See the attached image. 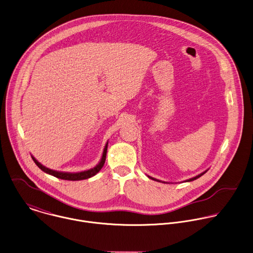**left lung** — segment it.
Wrapping results in <instances>:
<instances>
[{
    "label": "left lung",
    "instance_id": "8db88e82",
    "mask_svg": "<svg viewBox=\"0 0 253 253\" xmlns=\"http://www.w3.org/2000/svg\"><path fill=\"white\" fill-rule=\"evenodd\" d=\"M208 171V169L207 170H205V171H203V172H201L200 174H198V175H196V176H194V177H192V178H189V179H187V180H185V182H190V181H193V180H195V179H197V178H199L200 176H202L204 173H206ZM148 177L149 178H151V179H153V180H155V181H159V182H163V183H167V182H165V181H162V180H159V179H157V178H154V177H152V176H150V175H148Z\"/></svg>",
    "mask_w": 253,
    "mask_h": 253
}]
</instances>
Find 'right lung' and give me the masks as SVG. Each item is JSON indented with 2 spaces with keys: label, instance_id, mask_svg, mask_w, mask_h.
Here are the masks:
<instances>
[{
  "label": "right lung",
  "instance_id": "right-lung-1",
  "mask_svg": "<svg viewBox=\"0 0 253 253\" xmlns=\"http://www.w3.org/2000/svg\"><path fill=\"white\" fill-rule=\"evenodd\" d=\"M107 145H108V142L106 143L104 149H103V153H102V157L99 161V163L93 168V169H87V170H84V171H81V172H64V171H57V170H53V169H50L46 167H44L43 165H41L34 157L31 156L33 162L36 164V166L44 172L50 174V175H53L57 178H60V179H64V180H83V179H87L89 177H92L93 175H95L103 167L104 163H105V159H106V152H107Z\"/></svg>",
  "mask_w": 253,
  "mask_h": 253
}]
</instances>
